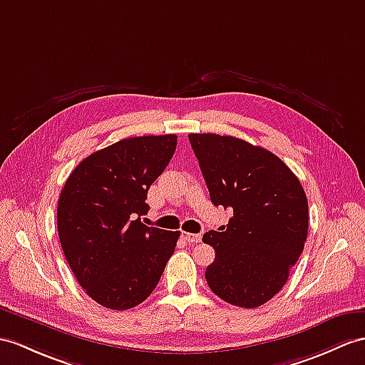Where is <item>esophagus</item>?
<instances>
[{
  "label": "esophagus",
  "mask_w": 365,
  "mask_h": 365,
  "mask_svg": "<svg viewBox=\"0 0 365 365\" xmlns=\"http://www.w3.org/2000/svg\"><path fill=\"white\" fill-rule=\"evenodd\" d=\"M185 240H187L189 243H200L201 242V235L200 234H190V232H184L182 235Z\"/></svg>",
  "instance_id": "obj_1"
}]
</instances>
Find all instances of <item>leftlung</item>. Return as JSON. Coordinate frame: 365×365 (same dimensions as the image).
Here are the masks:
<instances>
[{
  "label": "left lung",
  "instance_id": "left-lung-1",
  "mask_svg": "<svg viewBox=\"0 0 365 365\" xmlns=\"http://www.w3.org/2000/svg\"><path fill=\"white\" fill-rule=\"evenodd\" d=\"M210 201L230 207L222 232L202 242L215 250L209 288L230 305L257 308L285 285L308 235V201L297 176L280 158L234 136L189 135Z\"/></svg>",
  "mask_w": 365,
  "mask_h": 365
}]
</instances>
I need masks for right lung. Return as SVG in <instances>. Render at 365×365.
Returning <instances> with one entry per match:
<instances>
[{
    "label": "right lung",
    "instance_id": "add662e5",
    "mask_svg": "<svg viewBox=\"0 0 365 365\" xmlns=\"http://www.w3.org/2000/svg\"><path fill=\"white\" fill-rule=\"evenodd\" d=\"M176 135L122 139L91 153L66 180L57 207L61 250L80 287L97 304H142L170 259L180 232L148 227L150 185L175 153Z\"/></svg>",
    "mask_w": 365,
    "mask_h": 365
}]
</instances>
